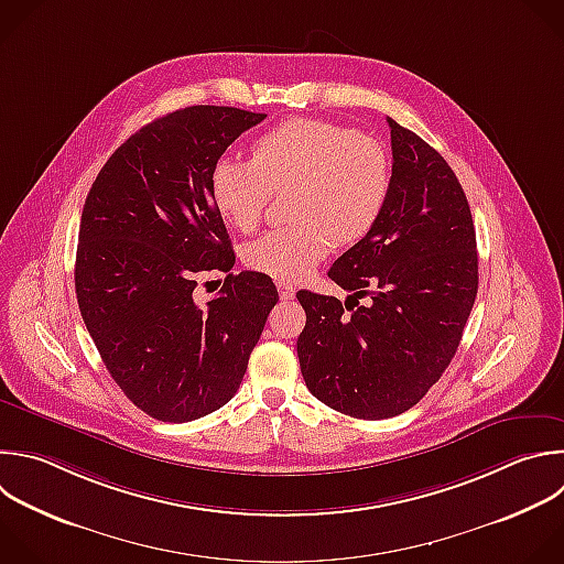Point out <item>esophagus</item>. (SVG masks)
<instances>
[{"mask_svg": "<svg viewBox=\"0 0 564 564\" xmlns=\"http://www.w3.org/2000/svg\"><path fill=\"white\" fill-rule=\"evenodd\" d=\"M279 288V296H281V301H290V299H294V288L292 285H288V283H279L276 285Z\"/></svg>", "mask_w": 564, "mask_h": 564, "instance_id": "obj_1", "label": "esophagus"}]
</instances>
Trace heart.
Here are the masks:
<instances>
[{"mask_svg": "<svg viewBox=\"0 0 564 564\" xmlns=\"http://www.w3.org/2000/svg\"><path fill=\"white\" fill-rule=\"evenodd\" d=\"M294 226L254 239L246 263L279 281L307 276L334 241L354 246L379 224L392 191V161L381 141L351 128L290 119L252 143V161L221 156L210 174L219 215L252 232L274 195L290 193Z\"/></svg>", "mask_w": 564, "mask_h": 564, "instance_id": "1", "label": "heart"}]
</instances>
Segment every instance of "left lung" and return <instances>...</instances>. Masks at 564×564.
Segmentation results:
<instances>
[{"label": "left lung", "instance_id": "left-lung-1", "mask_svg": "<svg viewBox=\"0 0 564 564\" xmlns=\"http://www.w3.org/2000/svg\"><path fill=\"white\" fill-rule=\"evenodd\" d=\"M388 123L394 163L386 210L327 272L349 296L296 292L307 316L296 340L307 390L362 421L399 416L427 394L458 349L478 292L476 230L454 170L416 132L392 117Z\"/></svg>", "mask_w": 564, "mask_h": 564}]
</instances>
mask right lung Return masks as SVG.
Returning a JSON list of instances; mask_svg holds the SVG:
<instances>
[{
	"instance_id": "right-lung-1",
	"label": "right lung",
	"mask_w": 564,
	"mask_h": 564,
	"mask_svg": "<svg viewBox=\"0 0 564 564\" xmlns=\"http://www.w3.org/2000/svg\"><path fill=\"white\" fill-rule=\"evenodd\" d=\"M265 115L191 106L137 130L97 174L75 261L82 318L121 392L148 416L187 423L224 408L279 301L268 274H228L206 307L193 292L235 250L210 174Z\"/></svg>"
}]
</instances>
